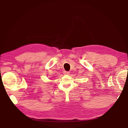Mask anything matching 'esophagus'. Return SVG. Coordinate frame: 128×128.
I'll use <instances>...</instances> for the list:
<instances>
[{
	"label": "esophagus",
	"instance_id": "esophagus-1",
	"mask_svg": "<svg viewBox=\"0 0 128 128\" xmlns=\"http://www.w3.org/2000/svg\"><path fill=\"white\" fill-rule=\"evenodd\" d=\"M64 74H65V75H68V74H69V72H67V71H64Z\"/></svg>",
	"mask_w": 128,
	"mask_h": 128
}]
</instances>
